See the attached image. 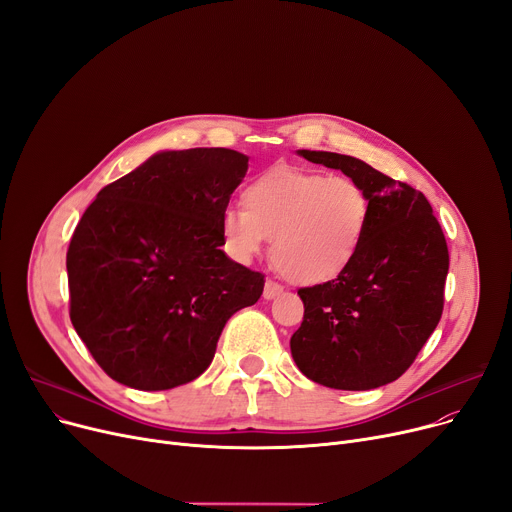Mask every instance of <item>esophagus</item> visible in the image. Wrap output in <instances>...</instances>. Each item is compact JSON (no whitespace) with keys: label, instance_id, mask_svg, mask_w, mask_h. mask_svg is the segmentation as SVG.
Wrapping results in <instances>:
<instances>
[{"label":"esophagus","instance_id":"1","mask_svg":"<svg viewBox=\"0 0 512 512\" xmlns=\"http://www.w3.org/2000/svg\"><path fill=\"white\" fill-rule=\"evenodd\" d=\"M282 292H284V288H282L278 282L267 280V282H265V286H263V299H265V301H272V299L280 297Z\"/></svg>","mask_w":512,"mask_h":512}]
</instances>
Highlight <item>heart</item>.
<instances>
[{
    "label": "heart",
    "instance_id": "b5f03b06",
    "mask_svg": "<svg viewBox=\"0 0 512 512\" xmlns=\"http://www.w3.org/2000/svg\"><path fill=\"white\" fill-rule=\"evenodd\" d=\"M245 209L222 211L226 251L240 263L261 255L272 238L270 257L290 282L317 286L336 280L353 265L367 236L371 201L348 176L276 166L242 193Z\"/></svg>",
    "mask_w": 512,
    "mask_h": 512
}]
</instances>
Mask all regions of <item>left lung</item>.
I'll return each mask as SVG.
<instances>
[{
	"mask_svg": "<svg viewBox=\"0 0 512 512\" xmlns=\"http://www.w3.org/2000/svg\"><path fill=\"white\" fill-rule=\"evenodd\" d=\"M297 153L357 180L371 201V218L353 265L332 282L299 290L305 315L290 338L292 359L321 386H386L411 367L442 317L444 232L413 186L351 155Z\"/></svg>",
	"mask_w": 512,
	"mask_h": 512,
	"instance_id": "left-lung-1",
	"label": "left lung"
}]
</instances>
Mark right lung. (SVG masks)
Returning <instances> with one entry per match:
<instances>
[{
	"label": "right lung",
	"instance_id": "add662e5",
	"mask_svg": "<svg viewBox=\"0 0 512 512\" xmlns=\"http://www.w3.org/2000/svg\"><path fill=\"white\" fill-rule=\"evenodd\" d=\"M249 157L224 147L159 151L107 184L66 255L70 319L112 380L170 390L209 367L226 321L263 276L222 251L220 218Z\"/></svg>",
	"mask_w": 512,
	"mask_h": 512
}]
</instances>
